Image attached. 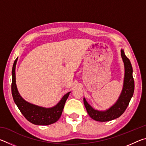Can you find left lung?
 Returning a JSON list of instances; mask_svg holds the SVG:
<instances>
[{
    "instance_id": "obj_1",
    "label": "left lung",
    "mask_w": 146,
    "mask_h": 146,
    "mask_svg": "<svg viewBox=\"0 0 146 146\" xmlns=\"http://www.w3.org/2000/svg\"><path fill=\"white\" fill-rule=\"evenodd\" d=\"M120 51L124 65V77L122 90L117 102L106 110L100 111L94 109L84 98V104L88 115L92 119L98 122H108L120 117L126 110L134 93L135 83L131 64L125 56L123 49H121Z\"/></svg>"
}]
</instances>
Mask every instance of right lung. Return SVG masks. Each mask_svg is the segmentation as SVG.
<instances>
[{
	"instance_id": "obj_1",
	"label": "right lung",
	"mask_w": 146,
	"mask_h": 146,
	"mask_svg": "<svg viewBox=\"0 0 146 146\" xmlns=\"http://www.w3.org/2000/svg\"><path fill=\"white\" fill-rule=\"evenodd\" d=\"M17 60L18 57L15 60L12 68L11 93L15 104L24 117L33 124L47 125L56 122L60 117L66 101L68 99L71 91L64 95L61 100L55 106L51 108L42 107L27 102L21 97L17 90L15 77V68Z\"/></svg>"
}]
</instances>
